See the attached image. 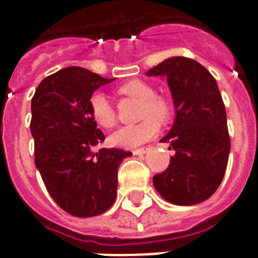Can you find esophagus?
Wrapping results in <instances>:
<instances>
[{"label": "esophagus", "mask_w": 258, "mask_h": 258, "mask_svg": "<svg viewBox=\"0 0 258 258\" xmlns=\"http://www.w3.org/2000/svg\"><path fill=\"white\" fill-rule=\"evenodd\" d=\"M148 152H149V148H141V149H135V151H133V153H134L135 156H142V155H145Z\"/></svg>", "instance_id": "esophagus-1"}]
</instances>
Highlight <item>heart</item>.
Segmentation results:
<instances>
[{
  "label": "heart",
  "instance_id": "heart-1",
  "mask_svg": "<svg viewBox=\"0 0 258 258\" xmlns=\"http://www.w3.org/2000/svg\"><path fill=\"white\" fill-rule=\"evenodd\" d=\"M118 95L140 102L138 118H144L135 125L121 127L109 137L113 146L133 149L155 138L159 133V123H167L173 114V105L166 96L155 94V88L142 80H130L117 88ZM90 113L94 121L103 128H112L116 124L114 107L101 92L90 98Z\"/></svg>",
  "mask_w": 258,
  "mask_h": 258
}]
</instances>
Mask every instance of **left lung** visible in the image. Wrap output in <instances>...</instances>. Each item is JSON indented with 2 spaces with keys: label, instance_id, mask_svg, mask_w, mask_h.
<instances>
[{
  "label": "left lung",
  "instance_id": "obj_1",
  "mask_svg": "<svg viewBox=\"0 0 258 258\" xmlns=\"http://www.w3.org/2000/svg\"><path fill=\"white\" fill-rule=\"evenodd\" d=\"M167 79L175 117L162 142L175 151L170 166L153 177L163 199L178 206L209 199L221 184L231 141L227 112L216 79L194 59L173 56L146 72Z\"/></svg>",
  "mask_w": 258,
  "mask_h": 258
}]
</instances>
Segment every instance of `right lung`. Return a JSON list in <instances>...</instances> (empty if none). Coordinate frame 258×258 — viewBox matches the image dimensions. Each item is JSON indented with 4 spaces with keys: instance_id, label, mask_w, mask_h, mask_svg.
Returning a JSON list of instances; mask_svg holds the SVG:
<instances>
[{
    "instance_id": "1",
    "label": "right lung",
    "mask_w": 258,
    "mask_h": 258,
    "mask_svg": "<svg viewBox=\"0 0 258 258\" xmlns=\"http://www.w3.org/2000/svg\"><path fill=\"white\" fill-rule=\"evenodd\" d=\"M114 79L77 66L38 84L31 99L34 162L56 205L74 217L105 213L117 194V170L131 152L94 148L105 141L90 113V98Z\"/></svg>"
}]
</instances>
